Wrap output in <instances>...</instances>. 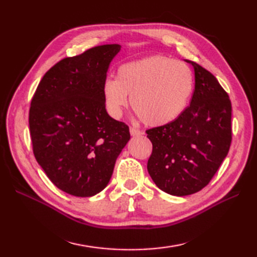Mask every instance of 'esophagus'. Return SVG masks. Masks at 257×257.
<instances>
[{"instance_id": "esophagus-1", "label": "esophagus", "mask_w": 257, "mask_h": 257, "mask_svg": "<svg viewBox=\"0 0 257 257\" xmlns=\"http://www.w3.org/2000/svg\"><path fill=\"white\" fill-rule=\"evenodd\" d=\"M130 135L134 136V137H139V136L144 135V133L141 130L135 128V127H130Z\"/></svg>"}]
</instances>
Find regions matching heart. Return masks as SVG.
<instances>
[{
	"label": "heart",
	"instance_id": "obj_1",
	"mask_svg": "<svg viewBox=\"0 0 257 257\" xmlns=\"http://www.w3.org/2000/svg\"><path fill=\"white\" fill-rule=\"evenodd\" d=\"M193 91V74L187 64L165 56H151L122 64L117 78L102 83L108 113L120 118L132 96V107L149 125L174 121L187 108Z\"/></svg>",
	"mask_w": 257,
	"mask_h": 257
}]
</instances>
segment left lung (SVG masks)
I'll use <instances>...</instances> for the list:
<instances>
[{
    "label": "left lung",
    "mask_w": 257,
    "mask_h": 257,
    "mask_svg": "<svg viewBox=\"0 0 257 257\" xmlns=\"http://www.w3.org/2000/svg\"><path fill=\"white\" fill-rule=\"evenodd\" d=\"M195 87L190 106L174 121L147 130L152 154L147 169L160 190L177 196L199 192L230 150L232 106L209 70L192 61Z\"/></svg>",
    "instance_id": "8db88e82"
}]
</instances>
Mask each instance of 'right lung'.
<instances>
[{
  "label": "right lung",
  "instance_id": "right-lung-1",
  "mask_svg": "<svg viewBox=\"0 0 257 257\" xmlns=\"http://www.w3.org/2000/svg\"><path fill=\"white\" fill-rule=\"evenodd\" d=\"M118 44L89 48L48 69L32 98L33 152L48 179L64 192L92 196L107 187L130 139L129 127L109 116L102 83Z\"/></svg>",
  "mask_w": 257,
  "mask_h": 257
}]
</instances>
